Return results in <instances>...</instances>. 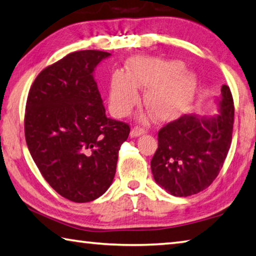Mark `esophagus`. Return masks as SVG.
I'll return each instance as SVG.
<instances>
[{
  "instance_id": "1",
  "label": "esophagus",
  "mask_w": 256,
  "mask_h": 256,
  "mask_svg": "<svg viewBox=\"0 0 256 256\" xmlns=\"http://www.w3.org/2000/svg\"><path fill=\"white\" fill-rule=\"evenodd\" d=\"M144 133H146V130L144 128H132L131 134H130V136H131V138H138V136H144Z\"/></svg>"
}]
</instances>
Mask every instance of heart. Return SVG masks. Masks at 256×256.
I'll return each instance as SVG.
<instances>
[{"mask_svg":"<svg viewBox=\"0 0 256 256\" xmlns=\"http://www.w3.org/2000/svg\"><path fill=\"white\" fill-rule=\"evenodd\" d=\"M180 60L136 56L128 60L126 72L110 78L108 102L112 114L125 118L138 102V89H146L144 104L156 120L170 122L180 118L192 105L198 88L193 72L184 71Z\"/></svg>","mask_w":256,"mask_h":256,"instance_id":"1","label":"heart"}]
</instances>
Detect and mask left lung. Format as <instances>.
<instances>
[{
  "instance_id": "obj_1",
  "label": "left lung",
  "mask_w": 256,
  "mask_h": 256,
  "mask_svg": "<svg viewBox=\"0 0 256 256\" xmlns=\"http://www.w3.org/2000/svg\"><path fill=\"white\" fill-rule=\"evenodd\" d=\"M216 114L184 115L158 133L151 172L160 188L174 196H190L206 188L222 170L230 148L234 100L229 86L216 99Z\"/></svg>"
}]
</instances>
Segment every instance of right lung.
Here are the masks:
<instances>
[{
	"mask_svg": "<svg viewBox=\"0 0 256 256\" xmlns=\"http://www.w3.org/2000/svg\"><path fill=\"white\" fill-rule=\"evenodd\" d=\"M112 54L80 50L42 70L30 88L24 134L47 183L68 200L102 196L114 180L130 126L106 116L94 73Z\"/></svg>",
	"mask_w": 256,
	"mask_h": 256,
	"instance_id": "add662e5",
	"label": "right lung"
}]
</instances>
